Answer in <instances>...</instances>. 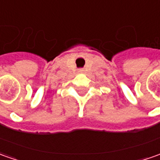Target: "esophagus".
I'll return each mask as SVG.
<instances>
[{
    "label": "esophagus",
    "instance_id": "obj_1",
    "mask_svg": "<svg viewBox=\"0 0 160 160\" xmlns=\"http://www.w3.org/2000/svg\"><path fill=\"white\" fill-rule=\"evenodd\" d=\"M79 72H84V70H83V69H80V70H79Z\"/></svg>",
    "mask_w": 160,
    "mask_h": 160
}]
</instances>
